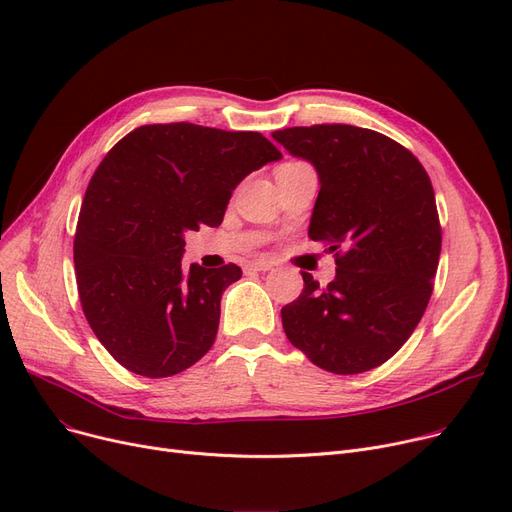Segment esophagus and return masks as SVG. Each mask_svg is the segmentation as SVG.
Segmentation results:
<instances>
[{
  "instance_id": "obj_1",
  "label": "esophagus",
  "mask_w": 512,
  "mask_h": 512,
  "mask_svg": "<svg viewBox=\"0 0 512 512\" xmlns=\"http://www.w3.org/2000/svg\"><path fill=\"white\" fill-rule=\"evenodd\" d=\"M248 269H250V271H271V269H273V262L264 260V258H256V260H252V262L248 264Z\"/></svg>"
}]
</instances>
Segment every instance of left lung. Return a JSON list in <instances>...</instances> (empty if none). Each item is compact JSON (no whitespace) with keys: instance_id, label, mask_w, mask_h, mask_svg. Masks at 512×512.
<instances>
[{"instance_id":"obj_1","label":"left lung","mask_w":512,"mask_h":512,"mask_svg":"<svg viewBox=\"0 0 512 512\" xmlns=\"http://www.w3.org/2000/svg\"><path fill=\"white\" fill-rule=\"evenodd\" d=\"M273 138L319 176L309 237L336 252V277L281 309L288 340L332 374L391 359L433 294L441 227L431 178L399 142L344 124L285 128Z\"/></svg>"}]
</instances>
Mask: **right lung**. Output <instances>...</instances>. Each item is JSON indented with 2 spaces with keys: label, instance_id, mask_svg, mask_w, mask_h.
<instances>
[{
  "label": "right lung",
  "instance_id": "add662e5",
  "mask_svg": "<svg viewBox=\"0 0 512 512\" xmlns=\"http://www.w3.org/2000/svg\"><path fill=\"white\" fill-rule=\"evenodd\" d=\"M258 132L140 126L102 159L81 203L73 260L84 315L130 372L168 378L216 340L237 264L182 269L185 233L218 227L239 182L279 161Z\"/></svg>",
  "mask_w": 512,
  "mask_h": 512
}]
</instances>
